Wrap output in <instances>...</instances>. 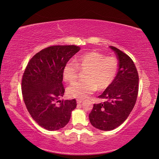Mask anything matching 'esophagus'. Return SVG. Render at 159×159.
Listing matches in <instances>:
<instances>
[{
	"label": "esophagus",
	"mask_w": 159,
	"mask_h": 159,
	"mask_svg": "<svg viewBox=\"0 0 159 159\" xmlns=\"http://www.w3.org/2000/svg\"><path fill=\"white\" fill-rule=\"evenodd\" d=\"M83 102V99H76L77 104H80V103H82Z\"/></svg>",
	"instance_id": "1"
}]
</instances>
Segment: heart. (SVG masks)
<instances>
[{"mask_svg": "<svg viewBox=\"0 0 159 159\" xmlns=\"http://www.w3.org/2000/svg\"><path fill=\"white\" fill-rule=\"evenodd\" d=\"M69 60L62 69L64 81L71 83L79 76V69L85 72L83 80L75 82L66 89L71 98L85 99L98 89H106L114 81L118 69V61L115 57H105L98 52H90Z\"/></svg>", "mask_w": 159, "mask_h": 159, "instance_id": "b5f03b06", "label": "heart"}]
</instances>
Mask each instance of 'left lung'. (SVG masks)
Here are the masks:
<instances>
[{
  "instance_id": "left-lung-1",
  "label": "left lung",
  "mask_w": 159,
  "mask_h": 159,
  "mask_svg": "<svg viewBox=\"0 0 159 159\" xmlns=\"http://www.w3.org/2000/svg\"><path fill=\"white\" fill-rule=\"evenodd\" d=\"M117 56L118 71L114 81L99 98L89 114L94 127L101 130H114L127 119L134 108L138 94L139 76L132 59L118 48L109 46Z\"/></svg>"
}]
</instances>
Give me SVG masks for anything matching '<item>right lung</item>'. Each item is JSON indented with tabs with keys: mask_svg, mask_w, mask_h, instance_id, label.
<instances>
[{
	"mask_svg": "<svg viewBox=\"0 0 159 159\" xmlns=\"http://www.w3.org/2000/svg\"><path fill=\"white\" fill-rule=\"evenodd\" d=\"M79 50L76 45L46 48L31 59L24 72L21 91L26 109L35 121L48 130L64 128L76 107L75 99L58 100V106L56 102L64 93V65Z\"/></svg>",
	"mask_w": 159,
	"mask_h": 159,
	"instance_id": "right-lung-1",
	"label": "right lung"
}]
</instances>
